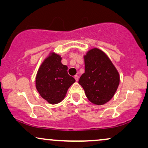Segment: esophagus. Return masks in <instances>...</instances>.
Returning a JSON list of instances; mask_svg holds the SVG:
<instances>
[{"label": "esophagus", "instance_id": "34e87169", "mask_svg": "<svg viewBox=\"0 0 148 148\" xmlns=\"http://www.w3.org/2000/svg\"><path fill=\"white\" fill-rule=\"evenodd\" d=\"M74 78L75 79L76 82H77V81L79 80V76H78V75H75V76H74Z\"/></svg>", "mask_w": 148, "mask_h": 148}]
</instances>
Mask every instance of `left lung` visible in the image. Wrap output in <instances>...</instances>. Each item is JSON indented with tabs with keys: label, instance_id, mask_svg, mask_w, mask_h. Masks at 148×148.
I'll list each match as a JSON object with an SVG mask.
<instances>
[{
	"label": "left lung",
	"instance_id": "8db88e82",
	"mask_svg": "<svg viewBox=\"0 0 148 148\" xmlns=\"http://www.w3.org/2000/svg\"><path fill=\"white\" fill-rule=\"evenodd\" d=\"M85 73L79 80L88 100L102 105L114 96L120 82L119 72L108 56L93 48L84 56Z\"/></svg>",
	"mask_w": 148,
	"mask_h": 148
}]
</instances>
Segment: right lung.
Masks as SVG:
<instances>
[{
    "label": "right lung",
    "instance_id": "1",
    "mask_svg": "<svg viewBox=\"0 0 148 148\" xmlns=\"http://www.w3.org/2000/svg\"><path fill=\"white\" fill-rule=\"evenodd\" d=\"M61 57L52 53L42 62L38 71L36 86L42 98L51 104L63 100L69 87L75 79L67 73L68 67L61 62Z\"/></svg>",
    "mask_w": 148,
    "mask_h": 148
}]
</instances>
